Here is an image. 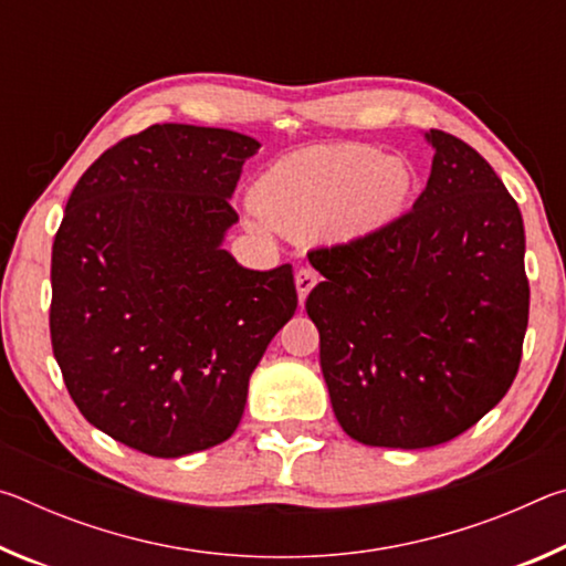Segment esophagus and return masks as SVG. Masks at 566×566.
Listing matches in <instances>:
<instances>
[{"label":"esophagus","instance_id":"34e87169","mask_svg":"<svg viewBox=\"0 0 566 566\" xmlns=\"http://www.w3.org/2000/svg\"><path fill=\"white\" fill-rule=\"evenodd\" d=\"M294 284H296V294H300V302L304 304L306 294H310L312 286L317 284V272L310 270V266H302V270L294 276Z\"/></svg>","mask_w":566,"mask_h":566}]
</instances>
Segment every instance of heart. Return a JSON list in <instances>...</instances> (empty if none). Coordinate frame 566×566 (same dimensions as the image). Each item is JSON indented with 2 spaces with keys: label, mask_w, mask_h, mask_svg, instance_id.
Listing matches in <instances>:
<instances>
[{
  "label": "heart",
  "mask_w": 566,
  "mask_h": 566,
  "mask_svg": "<svg viewBox=\"0 0 566 566\" xmlns=\"http://www.w3.org/2000/svg\"><path fill=\"white\" fill-rule=\"evenodd\" d=\"M415 191L405 157L367 145H317L272 161L252 187L247 224L260 234L354 242L397 222Z\"/></svg>",
  "instance_id": "b5f03b06"
}]
</instances>
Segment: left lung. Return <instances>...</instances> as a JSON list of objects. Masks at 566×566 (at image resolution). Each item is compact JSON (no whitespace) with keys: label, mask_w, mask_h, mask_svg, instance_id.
<instances>
[{"label":"left lung","mask_w":566,"mask_h":566,"mask_svg":"<svg viewBox=\"0 0 566 566\" xmlns=\"http://www.w3.org/2000/svg\"><path fill=\"white\" fill-rule=\"evenodd\" d=\"M427 189L397 222L310 262L334 417L369 447L424 449L510 391L530 322L522 212L486 159L429 129Z\"/></svg>","instance_id":"1"}]
</instances>
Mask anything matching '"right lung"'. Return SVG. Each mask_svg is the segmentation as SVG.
I'll return each mask as SVG.
<instances>
[{"label":"right lung","mask_w":566,"mask_h":566,"mask_svg":"<svg viewBox=\"0 0 566 566\" xmlns=\"http://www.w3.org/2000/svg\"><path fill=\"white\" fill-rule=\"evenodd\" d=\"M262 145L232 129L155 124L72 189L52 247L50 332L84 419L149 457L227 442L249 377L292 319V266L254 272L222 247Z\"/></svg>","instance_id":"add662e5"}]
</instances>
